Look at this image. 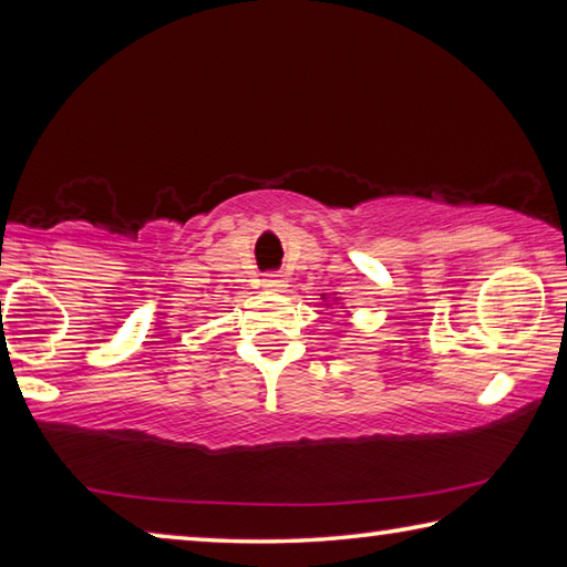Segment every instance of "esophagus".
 Masks as SVG:
<instances>
[{"instance_id":"esophagus-1","label":"esophagus","mask_w":567,"mask_h":567,"mask_svg":"<svg viewBox=\"0 0 567 567\" xmlns=\"http://www.w3.org/2000/svg\"><path fill=\"white\" fill-rule=\"evenodd\" d=\"M262 287H265L267 292H285V290H287V280H285V275H280V272L265 275Z\"/></svg>"}]
</instances>
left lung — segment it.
Listing matches in <instances>:
<instances>
[{"instance_id":"left-lung-1","label":"left lung","mask_w":567,"mask_h":567,"mask_svg":"<svg viewBox=\"0 0 567 567\" xmlns=\"http://www.w3.org/2000/svg\"><path fill=\"white\" fill-rule=\"evenodd\" d=\"M320 300H322L324 305H340V297H338V295H334V297H332V300H330V297H328V295H322V297H320Z\"/></svg>"}]
</instances>
